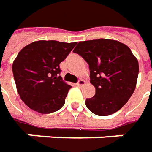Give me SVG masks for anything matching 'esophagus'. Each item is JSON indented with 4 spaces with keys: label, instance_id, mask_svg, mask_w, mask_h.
Listing matches in <instances>:
<instances>
[{
    "label": "esophagus",
    "instance_id": "esophagus-1",
    "mask_svg": "<svg viewBox=\"0 0 152 152\" xmlns=\"http://www.w3.org/2000/svg\"><path fill=\"white\" fill-rule=\"evenodd\" d=\"M85 84V81L84 80V79H79V82L77 83V85H78V86H83Z\"/></svg>",
    "mask_w": 152,
    "mask_h": 152
}]
</instances>
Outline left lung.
Here are the masks:
<instances>
[{
	"label": "left lung",
	"instance_id": "obj_1",
	"mask_svg": "<svg viewBox=\"0 0 152 152\" xmlns=\"http://www.w3.org/2000/svg\"><path fill=\"white\" fill-rule=\"evenodd\" d=\"M88 62L93 98L85 105L98 116L118 112L131 97L136 87L139 62L126 45L115 39L80 41L73 50Z\"/></svg>",
	"mask_w": 152,
	"mask_h": 152
}]
</instances>
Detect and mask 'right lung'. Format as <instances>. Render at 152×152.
<instances>
[{"label":"right lung","instance_id":"obj_1","mask_svg":"<svg viewBox=\"0 0 152 152\" xmlns=\"http://www.w3.org/2000/svg\"><path fill=\"white\" fill-rule=\"evenodd\" d=\"M76 44L37 40L18 52L12 63V72L17 91L28 107L43 114L62 107L71 85L59 76V64Z\"/></svg>","mask_w":152,"mask_h":152}]
</instances>
